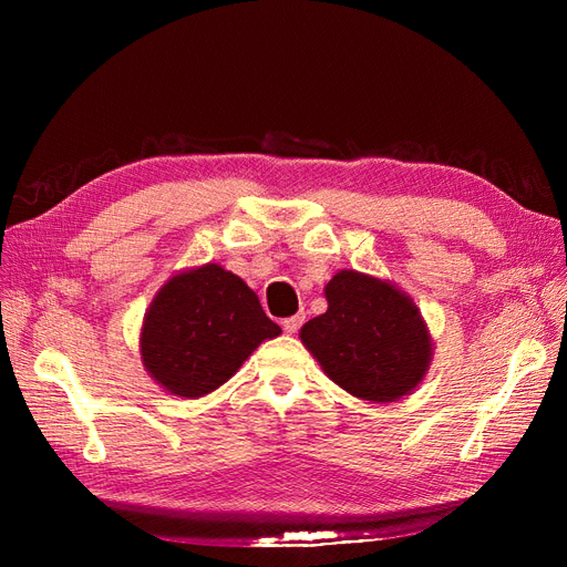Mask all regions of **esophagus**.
<instances>
[{
	"instance_id": "esophagus-1",
	"label": "esophagus",
	"mask_w": 567,
	"mask_h": 567,
	"mask_svg": "<svg viewBox=\"0 0 567 567\" xmlns=\"http://www.w3.org/2000/svg\"><path fill=\"white\" fill-rule=\"evenodd\" d=\"M305 323V315H296V317H286L284 321H281V326H284V331L286 333H298V329L300 326Z\"/></svg>"
}]
</instances>
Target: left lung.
I'll return each mask as SVG.
<instances>
[{"label":"left lung","instance_id":"8db88e82","mask_svg":"<svg viewBox=\"0 0 567 567\" xmlns=\"http://www.w3.org/2000/svg\"><path fill=\"white\" fill-rule=\"evenodd\" d=\"M326 300L329 310L307 321L300 338L336 385L369 402H394L421 383L431 336L404 293L342 269L326 286Z\"/></svg>","mask_w":567,"mask_h":567}]
</instances>
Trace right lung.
<instances>
[{"label": "right lung", "instance_id": "obj_1", "mask_svg": "<svg viewBox=\"0 0 567 567\" xmlns=\"http://www.w3.org/2000/svg\"><path fill=\"white\" fill-rule=\"evenodd\" d=\"M281 333L236 274L205 265L169 279L142 329L146 371L167 392L200 398L238 371L250 352Z\"/></svg>", "mask_w": 567, "mask_h": 567}]
</instances>
